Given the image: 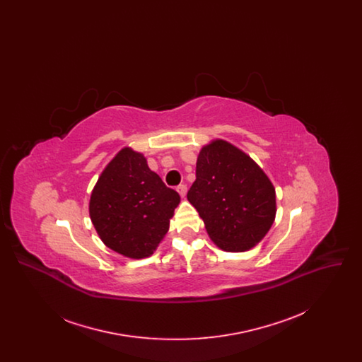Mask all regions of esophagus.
I'll return each instance as SVG.
<instances>
[{"mask_svg": "<svg viewBox=\"0 0 362 362\" xmlns=\"http://www.w3.org/2000/svg\"><path fill=\"white\" fill-rule=\"evenodd\" d=\"M176 189H177V192L180 194V197H185V195L187 194V186H186V185H179V186L176 187Z\"/></svg>", "mask_w": 362, "mask_h": 362, "instance_id": "esophagus-1", "label": "esophagus"}]
</instances>
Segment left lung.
<instances>
[{"label": "left lung", "mask_w": 362, "mask_h": 362, "mask_svg": "<svg viewBox=\"0 0 362 362\" xmlns=\"http://www.w3.org/2000/svg\"><path fill=\"white\" fill-rule=\"evenodd\" d=\"M187 199L224 251H247L264 238L276 217V189L258 164L217 139L202 148Z\"/></svg>", "instance_id": "8db88e82"}]
</instances>
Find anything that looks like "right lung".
Returning a JSON list of instances; mask_svg holds the SVG:
<instances>
[{
    "mask_svg": "<svg viewBox=\"0 0 362 362\" xmlns=\"http://www.w3.org/2000/svg\"><path fill=\"white\" fill-rule=\"evenodd\" d=\"M180 197L149 170L146 158L122 149L100 175L89 214L104 244L129 258H146L168 230Z\"/></svg>",
    "mask_w": 362,
    "mask_h": 362,
    "instance_id": "add662e5",
    "label": "right lung"
}]
</instances>
